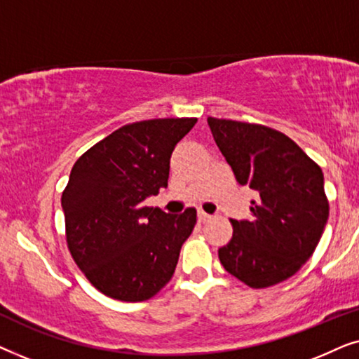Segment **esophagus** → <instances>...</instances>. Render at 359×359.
Returning a JSON list of instances; mask_svg holds the SVG:
<instances>
[{"mask_svg": "<svg viewBox=\"0 0 359 359\" xmlns=\"http://www.w3.org/2000/svg\"><path fill=\"white\" fill-rule=\"evenodd\" d=\"M209 219H210V215H209V214H205L204 210H199V212H198V220H199V222L205 224V222H208Z\"/></svg>", "mask_w": 359, "mask_h": 359, "instance_id": "34e87169", "label": "esophagus"}]
</instances>
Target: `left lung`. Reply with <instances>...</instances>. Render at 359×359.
<instances>
[{"label":"left lung","mask_w":359,"mask_h":359,"mask_svg":"<svg viewBox=\"0 0 359 359\" xmlns=\"http://www.w3.org/2000/svg\"><path fill=\"white\" fill-rule=\"evenodd\" d=\"M219 150L242 186L257 193L252 220H233L219 248L225 271L253 289L286 281L317 248L328 219L322 168L283 132L208 117Z\"/></svg>","instance_id":"8db88e82"}]
</instances>
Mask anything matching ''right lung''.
I'll list each match as a JSON object with an SVG mask.
<instances>
[{
	"label": "right lung",
	"instance_id": "1",
	"mask_svg": "<svg viewBox=\"0 0 359 359\" xmlns=\"http://www.w3.org/2000/svg\"><path fill=\"white\" fill-rule=\"evenodd\" d=\"M196 117L122 126L73 165L62 194L67 247L97 291L124 302L154 297L173 276L196 209L180 215L144 205L168 186L175 147Z\"/></svg>",
	"mask_w": 359,
	"mask_h": 359
}]
</instances>
